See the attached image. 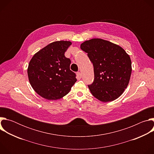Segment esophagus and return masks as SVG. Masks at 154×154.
I'll use <instances>...</instances> for the list:
<instances>
[{
    "label": "esophagus",
    "instance_id": "obj_1",
    "mask_svg": "<svg viewBox=\"0 0 154 154\" xmlns=\"http://www.w3.org/2000/svg\"><path fill=\"white\" fill-rule=\"evenodd\" d=\"M82 75L80 72H77V78L78 80H80L82 78Z\"/></svg>",
    "mask_w": 154,
    "mask_h": 154
}]
</instances>
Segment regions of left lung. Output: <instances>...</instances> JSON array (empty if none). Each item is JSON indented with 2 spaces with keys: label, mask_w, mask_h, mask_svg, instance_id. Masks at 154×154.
<instances>
[{
  "label": "left lung",
  "mask_w": 154,
  "mask_h": 154,
  "mask_svg": "<svg viewBox=\"0 0 154 154\" xmlns=\"http://www.w3.org/2000/svg\"><path fill=\"white\" fill-rule=\"evenodd\" d=\"M94 66V80L88 85L91 94L107 102L118 98L127 87L131 73L130 56L119 46L100 38L81 44Z\"/></svg>",
  "instance_id": "1"
}]
</instances>
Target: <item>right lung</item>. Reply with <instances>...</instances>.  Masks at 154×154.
Returning <instances> with one entry per match:
<instances>
[{"instance_id": "obj_1", "label": "right lung", "mask_w": 154, "mask_h": 154, "mask_svg": "<svg viewBox=\"0 0 154 154\" xmlns=\"http://www.w3.org/2000/svg\"><path fill=\"white\" fill-rule=\"evenodd\" d=\"M68 41L53 42L36 52L27 69L30 83L35 91L48 100H57L70 91L76 82L70 70L71 60L64 56L71 45Z\"/></svg>"}]
</instances>
